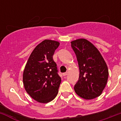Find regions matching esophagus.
I'll list each match as a JSON object with an SVG mask.
<instances>
[{
	"label": "esophagus",
	"instance_id": "1",
	"mask_svg": "<svg viewBox=\"0 0 121 121\" xmlns=\"http://www.w3.org/2000/svg\"><path fill=\"white\" fill-rule=\"evenodd\" d=\"M68 75V73H63V76H66Z\"/></svg>",
	"mask_w": 121,
	"mask_h": 121
}]
</instances>
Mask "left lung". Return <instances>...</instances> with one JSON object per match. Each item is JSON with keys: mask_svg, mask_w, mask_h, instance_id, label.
Returning <instances> with one entry per match:
<instances>
[{"mask_svg": "<svg viewBox=\"0 0 121 121\" xmlns=\"http://www.w3.org/2000/svg\"><path fill=\"white\" fill-rule=\"evenodd\" d=\"M71 46L80 70L75 92L83 99H94L101 95L106 86L109 77L107 64L97 48L86 39L72 41Z\"/></svg>", "mask_w": 121, "mask_h": 121, "instance_id": "left-lung-1", "label": "left lung"}]
</instances>
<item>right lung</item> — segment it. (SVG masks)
I'll return each mask as SVG.
<instances>
[{
    "mask_svg": "<svg viewBox=\"0 0 121 121\" xmlns=\"http://www.w3.org/2000/svg\"><path fill=\"white\" fill-rule=\"evenodd\" d=\"M58 41L45 39L32 51L23 72V84L27 93L36 101L46 104L58 93L61 78L53 56Z\"/></svg>",
    "mask_w": 121,
    "mask_h": 121,
    "instance_id": "obj_1",
    "label": "right lung"
}]
</instances>
